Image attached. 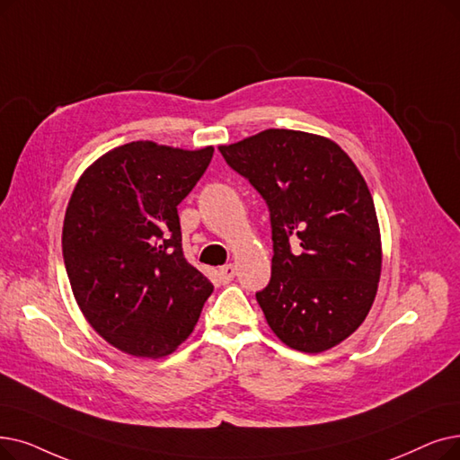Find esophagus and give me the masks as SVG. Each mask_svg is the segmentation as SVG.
I'll return each mask as SVG.
<instances>
[{"instance_id":"obj_1","label":"esophagus","mask_w":460,"mask_h":460,"mask_svg":"<svg viewBox=\"0 0 460 460\" xmlns=\"http://www.w3.org/2000/svg\"><path fill=\"white\" fill-rule=\"evenodd\" d=\"M234 276H236V267H234L233 263L217 269V279H219V282H222V284H229Z\"/></svg>"}]
</instances>
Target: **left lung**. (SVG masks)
<instances>
[{
    "instance_id": "1",
    "label": "left lung",
    "mask_w": 460,
    "mask_h": 460,
    "mask_svg": "<svg viewBox=\"0 0 460 460\" xmlns=\"http://www.w3.org/2000/svg\"><path fill=\"white\" fill-rule=\"evenodd\" d=\"M270 210L272 278L255 293L286 346L322 353L365 322L382 274L370 190L351 157L322 135L265 129L217 146Z\"/></svg>"
}]
</instances>
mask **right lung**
Instances as JSON below:
<instances>
[{"mask_svg": "<svg viewBox=\"0 0 460 460\" xmlns=\"http://www.w3.org/2000/svg\"><path fill=\"white\" fill-rule=\"evenodd\" d=\"M212 154L128 143L97 157L71 193L62 250L75 301L92 329L128 355L172 353L214 291L186 261L176 210Z\"/></svg>", "mask_w": 460, "mask_h": 460, "instance_id": "right-lung-1", "label": "right lung"}]
</instances>
